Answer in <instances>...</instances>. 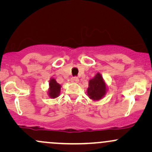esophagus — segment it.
<instances>
[{"instance_id":"obj_1","label":"esophagus","mask_w":152,"mask_h":152,"mask_svg":"<svg viewBox=\"0 0 152 152\" xmlns=\"http://www.w3.org/2000/svg\"><path fill=\"white\" fill-rule=\"evenodd\" d=\"M78 81H79V80H78V78L77 77H73L71 78V81L72 82V83H78Z\"/></svg>"}]
</instances>
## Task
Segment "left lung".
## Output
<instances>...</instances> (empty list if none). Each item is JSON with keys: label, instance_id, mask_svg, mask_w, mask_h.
Masks as SVG:
<instances>
[{"label": "left lung", "instance_id": "obj_1", "mask_svg": "<svg viewBox=\"0 0 152 152\" xmlns=\"http://www.w3.org/2000/svg\"><path fill=\"white\" fill-rule=\"evenodd\" d=\"M107 91V86L100 73H97L93 78L88 81L87 88L88 96L94 102L101 100Z\"/></svg>", "mask_w": 152, "mask_h": 152}]
</instances>
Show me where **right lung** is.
<instances>
[{"instance_id":"obj_1","label":"right lung","mask_w":152,"mask_h":152,"mask_svg":"<svg viewBox=\"0 0 152 152\" xmlns=\"http://www.w3.org/2000/svg\"><path fill=\"white\" fill-rule=\"evenodd\" d=\"M61 88V86L58 83H57L55 78H50L49 81V88L48 91V96L50 99L57 98L60 95Z\"/></svg>"}]
</instances>
